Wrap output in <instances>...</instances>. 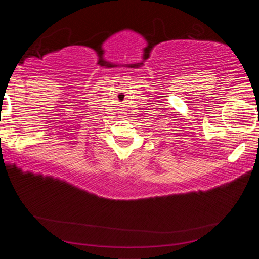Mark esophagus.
Returning <instances> with one entry per match:
<instances>
[{"instance_id": "obj_1", "label": "esophagus", "mask_w": 259, "mask_h": 259, "mask_svg": "<svg viewBox=\"0 0 259 259\" xmlns=\"http://www.w3.org/2000/svg\"><path fill=\"white\" fill-rule=\"evenodd\" d=\"M127 117V112L124 109H120V111H118V118H121V120H123V118Z\"/></svg>"}]
</instances>
